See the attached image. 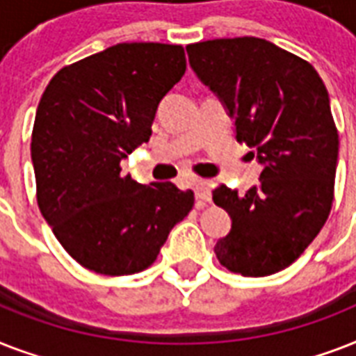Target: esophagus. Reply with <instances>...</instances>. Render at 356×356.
<instances>
[{
	"label": "esophagus",
	"mask_w": 356,
	"mask_h": 356,
	"mask_svg": "<svg viewBox=\"0 0 356 356\" xmlns=\"http://www.w3.org/2000/svg\"><path fill=\"white\" fill-rule=\"evenodd\" d=\"M194 192H195V201H197V207H203L205 203H209L212 197L211 188H209V184L205 181H195L194 183Z\"/></svg>",
	"instance_id": "34e87169"
}]
</instances>
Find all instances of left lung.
<instances>
[{
  "label": "left lung",
  "mask_w": 356,
  "mask_h": 356,
  "mask_svg": "<svg viewBox=\"0 0 356 356\" xmlns=\"http://www.w3.org/2000/svg\"><path fill=\"white\" fill-rule=\"evenodd\" d=\"M186 53L234 120L238 142L262 164L259 184L243 195L225 184L212 192L233 220L214 253L234 273H277L299 259L331 212L338 131L329 92L312 64L264 38L197 42Z\"/></svg>",
  "instance_id": "left-lung-1"
}]
</instances>
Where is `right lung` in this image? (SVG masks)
Listing matches in <instances>:
<instances>
[{
  "label": "right lung",
  "instance_id": "obj_1",
  "mask_svg": "<svg viewBox=\"0 0 356 356\" xmlns=\"http://www.w3.org/2000/svg\"><path fill=\"white\" fill-rule=\"evenodd\" d=\"M186 70L183 46L131 42L64 66L49 81L31 136L36 201L53 234L102 275L149 268L194 192L140 184L120 162L151 136L156 107Z\"/></svg>",
  "mask_w": 356,
  "mask_h": 356
}]
</instances>
